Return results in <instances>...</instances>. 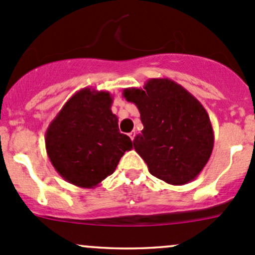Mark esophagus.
<instances>
[{"label": "esophagus", "mask_w": 255, "mask_h": 255, "mask_svg": "<svg viewBox=\"0 0 255 255\" xmlns=\"http://www.w3.org/2000/svg\"><path fill=\"white\" fill-rule=\"evenodd\" d=\"M128 136H130V138L133 141V138H135V136H136V131L132 130L130 133H128Z\"/></svg>", "instance_id": "obj_1"}]
</instances>
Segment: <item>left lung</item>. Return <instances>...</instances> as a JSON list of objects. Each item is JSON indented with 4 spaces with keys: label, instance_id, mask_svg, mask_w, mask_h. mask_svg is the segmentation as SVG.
<instances>
[{
    "label": "left lung",
    "instance_id": "left-lung-1",
    "mask_svg": "<svg viewBox=\"0 0 255 255\" xmlns=\"http://www.w3.org/2000/svg\"><path fill=\"white\" fill-rule=\"evenodd\" d=\"M123 96L138 108L143 130L133 147L150 174L176 186L196 179L214 146L212 123L201 102L165 78L149 79L143 89H125Z\"/></svg>",
    "mask_w": 255,
    "mask_h": 255
}]
</instances>
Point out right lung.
I'll list each match as a JSON object with an SVG mask.
<instances>
[{
    "label": "right lung",
    "instance_id": "1",
    "mask_svg": "<svg viewBox=\"0 0 255 255\" xmlns=\"http://www.w3.org/2000/svg\"><path fill=\"white\" fill-rule=\"evenodd\" d=\"M112 103L109 92L86 87L73 95L51 122L46 150L65 181L94 188L113 174L120 158L132 148L130 137L119 132Z\"/></svg>",
    "mask_w": 255,
    "mask_h": 255
}]
</instances>
